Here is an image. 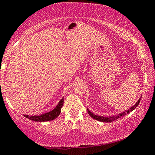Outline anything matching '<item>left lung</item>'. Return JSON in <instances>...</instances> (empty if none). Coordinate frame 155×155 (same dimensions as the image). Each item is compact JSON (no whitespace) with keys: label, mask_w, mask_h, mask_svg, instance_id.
I'll return each instance as SVG.
<instances>
[{"label":"left lung","mask_w":155,"mask_h":155,"mask_svg":"<svg viewBox=\"0 0 155 155\" xmlns=\"http://www.w3.org/2000/svg\"><path fill=\"white\" fill-rule=\"evenodd\" d=\"M140 99H141V97L138 99L137 102H136V104H135V105H134L132 107H130L128 110H125V111L121 112V113H120L119 114H117V115H113V116H109V117L99 116V115L94 114V113H92V112L89 110V109L87 108V113H88V114L90 115V116L92 117L93 119H94V120H98V121L102 122V123H111V122L114 121V120H117V119L120 118V117H124L125 115L127 114H128L129 112L132 111L133 110H134V109L137 107V105H139L140 102Z\"/></svg>","instance_id":"left-lung-1"}]
</instances>
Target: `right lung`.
<instances>
[{
    "label": "right lung",
    "mask_w": 155,
    "mask_h": 155,
    "mask_svg": "<svg viewBox=\"0 0 155 155\" xmlns=\"http://www.w3.org/2000/svg\"><path fill=\"white\" fill-rule=\"evenodd\" d=\"M63 103H64V98H62L59 101L57 106L55 107L53 110H50L48 113L43 114L41 115H34V116H30L27 114H23L24 117L30 119V120L35 122H47L50 121V120H53L58 117V115L61 113V109L63 106Z\"/></svg>",
    "instance_id": "right-lung-1"
}]
</instances>
